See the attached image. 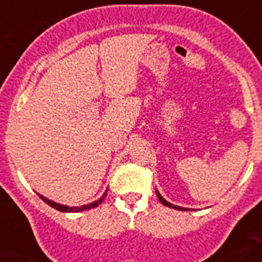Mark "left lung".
Here are the masks:
<instances>
[{"label": "left lung", "instance_id": "left-lung-1", "mask_svg": "<svg viewBox=\"0 0 262 262\" xmlns=\"http://www.w3.org/2000/svg\"><path fill=\"white\" fill-rule=\"evenodd\" d=\"M156 194H158V197H159V201H160V203L163 204V205H166V207L172 208V209H178V211H187L186 208L178 207V205H172V204H170V203H168V201H166V200H164L163 197L160 195V193H159V191H158V190H156Z\"/></svg>", "mask_w": 262, "mask_h": 262}]
</instances>
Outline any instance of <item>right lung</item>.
I'll return each mask as SVG.
<instances>
[{"label":"right lung","instance_id":"right-lung-1","mask_svg":"<svg viewBox=\"0 0 262 262\" xmlns=\"http://www.w3.org/2000/svg\"><path fill=\"white\" fill-rule=\"evenodd\" d=\"M39 197L45 201L46 204H49L50 207H53L54 209H57V211H61V212H83V211H88V209H91V208H95L98 207L99 204H102V201L104 200V197H106V193L100 197L99 200H96L95 203H91V204H87V205H81V207H68V205H62V204H58V203H54V201H51V200L46 199V197H43V195L39 194Z\"/></svg>","mask_w":262,"mask_h":262}]
</instances>
